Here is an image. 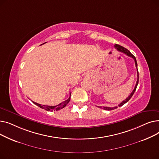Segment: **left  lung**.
<instances>
[{
    "label": "left lung",
    "instance_id": "1",
    "mask_svg": "<svg viewBox=\"0 0 159 159\" xmlns=\"http://www.w3.org/2000/svg\"><path fill=\"white\" fill-rule=\"evenodd\" d=\"M114 47H115L116 49H117L119 52H122V53H125L126 55H127L128 56L131 57V58H133V59H134V61H135V66H136L137 70V83H136V85H135V88H134V89L133 90V91L131 93V94L126 98V99L124 100V101L119 105V106L120 107V106H123L124 104H126L127 102H128L129 100V99L131 98V97L133 96V95L134 94L135 91V90H136V89H137V85H138V83H139V71H138V69H137V60H136V58L135 57V56L133 55H132L128 49H127L126 48H124V47H122V46H120V45H119V44H115V45L114 46ZM100 107V108H102V109H104V110H105L110 111V110H113L116 109V108H117V106L113 107H102L101 106V107Z\"/></svg>",
    "mask_w": 159,
    "mask_h": 159
}]
</instances>
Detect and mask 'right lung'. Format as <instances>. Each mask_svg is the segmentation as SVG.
<instances>
[{
	"label": "right lung",
	"instance_id": "add662e5",
	"mask_svg": "<svg viewBox=\"0 0 159 159\" xmlns=\"http://www.w3.org/2000/svg\"><path fill=\"white\" fill-rule=\"evenodd\" d=\"M70 97H71V92L70 93V97L66 100V101L61 102V104H58L57 106H45V105H41L40 104H38V103H36L35 102H33V104H35V105L38 106L39 107H40V108H43V109L44 110H46V111H58L59 110L61 109H62V108H64L67 104H68V102H70Z\"/></svg>",
	"mask_w": 159,
	"mask_h": 159
}]
</instances>
